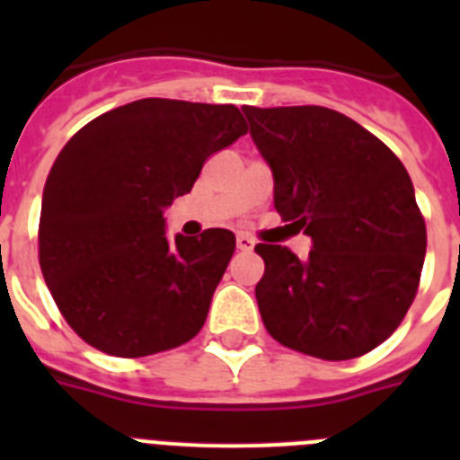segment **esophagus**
Listing matches in <instances>:
<instances>
[{"label": "esophagus", "instance_id": "esophagus-1", "mask_svg": "<svg viewBox=\"0 0 460 460\" xmlns=\"http://www.w3.org/2000/svg\"><path fill=\"white\" fill-rule=\"evenodd\" d=\"M255 246V239L251 234H237V249L239 251H253Z\"/></svg>", "mask_w": 460, "mask_h": 460}]
</instances>
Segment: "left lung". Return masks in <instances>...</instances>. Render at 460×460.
Wrapping results in <instances>:
<instances>
[{"label": "left lung", "mask_w": 460, "mask_h": 460, "mask_svg": "<svg viewBox=\"0 0 460 460\" xmlns=\"http://www.w3.org/2000/svg\"><path fill=\"white\" fill-rule=\"evenodd\" d=\"M242 110L274 174L276 211L313 239L306 260L279 243L255 246L267 332L318 359L367 355L403 323L420 288L426 223L408 170L336 110Z\"/></svg>", "instance_id": "1"}]
</instances>
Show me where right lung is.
Segmentation results:
<instances>
[{"instance_id":"right-lung-1","label":"right lung","mask_w":460,"mask_h":460,"mask_svg":"<svg viewBox=\"0 0 460 460\" xmlns=\"http://www.w3.org/2000/svg\"><path fill=\"white\" fill-rule=\"evenodd\" d=\"M249 131L234 105L142 99L83 126L43 189L39 262L84 343L147 357L193 339L234 253L209 227L170 239L164 209L193 189L211 154Z\"/></svg>"}]
</instances>
